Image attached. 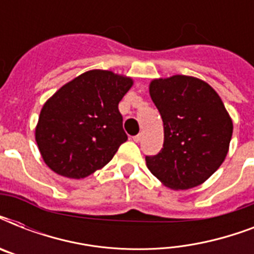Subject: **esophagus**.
Listing matches in <instances>:
<instances>
[{"label": "esophagus", "mask_w": 254, "mask_h": 254, "mask_svg": "<svg viewBox=\"0 0 254 254\" xmlns=\"http://www.w3.org/2000/svg\"><path fill=\"white\" fill-rule=\"evenodd\" d=\"M141 139H142V133H139V134H137L133 137V141H134V142H139Z\"/></svg>", "instance_id": "1"}]
</instances>
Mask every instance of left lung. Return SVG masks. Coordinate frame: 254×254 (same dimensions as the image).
Returning <instances> with one entry per match:
<instances>
[{
	"mask_svg": "<svg viewBox=\"0 0 254 254\" xmlns=\"http://www.w3.org/2000/svg\"><path fill=\"white\" fill-rule=\"evenodd\" d=\"M149 93L163 121V149L146 157L150 173L171 190L204 183L224 162L233 123L220 96L197 77L153 79Z\"/></svg>",
	"mask_w": 254,
	"mask_h": 254,
	"instance_id": "8db88e82",
	"label": "left lung"
}]
</instances>
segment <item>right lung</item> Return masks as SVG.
I'll return each mask as SVG.
<instances>
[{
    "instance_id": "right-lung-1",
    "label": "right lung",
    "mask_w": 254,
    "mask_h": 254,
    "mask_svg": "<svg viewBox=\"0 0 254 254\" xmlns=\"http://www.w3.org/2000/svg\"><path fill=\"white\" fill-rule=\"evenodd\" d=\"M131 85L129 76L91 69L65 83L43 104L35 141L54 173L81 179L113 158L127 139L119 103Z\"/></svg>"
}]
</instances>
